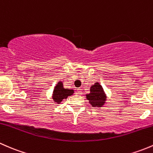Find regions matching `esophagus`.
Wrapping results in <instances>:
<instances>
[{"label": "esophagus", "instance_id": "obj_1", "mask_svg": "<svg viewBox=\"0 0 153 153\" xmlns=\"http://www.w3.org/2000/svg\"><path fill=\"white\" fill-rule=\"evenodd\" d=\"M76 94H77V95H82V89H80V88L77 89Z\"/></svg>", "mask_w": 153, "mask_h": 153}]
</instances>
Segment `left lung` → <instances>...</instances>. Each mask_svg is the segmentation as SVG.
<instances>
[{"instance_id":"1","label":"left lung","mask_w":153,"mask_h":153,"mask_svg":"<svg viewBox=\"0 0 153 153\" xmlns=\"http://www.w3.org/2000/svg\"><path fill=\"white\" fill-rule=\"evenodd\" d=\"M91 93L86 95V98L89 100V103L92 107H102L106 101V95L102 85L99 82H96L91 87Z\"/></svg>"}]
</instances>
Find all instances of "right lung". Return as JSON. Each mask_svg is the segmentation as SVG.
Segmentation results:
<instances>
[{
  "instance_id": "1",
  "label": "right lung",
  "mask_w": 153,
  "mask_h": 153,
  "mask_svg": "<svg viewBox=\"0 0 153 153\" xmlns=\"http://www.w3.org/2000/svg\"><path fill=\"white\" fill-rule=\"evenodd\" d=\"M74 94V90H69L63 88L62 82H59L53 91L52 99L56 103L59 104L64 99H67L68 97L71 96Z\"/></svg>"
}]
</instances>
